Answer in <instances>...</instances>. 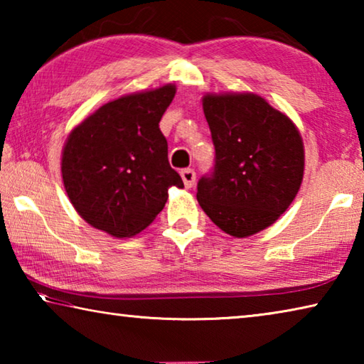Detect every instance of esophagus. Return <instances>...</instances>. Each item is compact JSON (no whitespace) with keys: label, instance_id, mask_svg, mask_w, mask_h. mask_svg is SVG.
Listing matches in <instances>:
<instances>
[{"label":"esophagus","instance_id":"esophagus-1","mask_svg":"<svg viewBox=\"0 0 364 364\" xmlns=\"http://www.w3.org/2000/svg\"><path fill=\"white\" fill-rule=\"evenodd\" d=\"M181 178H183L184 186H186L188 189L193 188L196 183V171L191 168H184V170H181Z\"/></svg>","mask_w":364,"mask_h":364}]
</instances>
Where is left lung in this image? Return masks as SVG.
I'll use <instances>...</instances> for the list:
<instances>
[{
    "label": "left lung",
    "mask_w": 364,
    "mask_h": 364,
    "mask_svg": "<svg viewBox=\"0 0 364 364\" xmlns=\"http://www.w3.org/2000/svg\"><path fill=\"white\" fill-rule=\"evenodd\" d=\"M215 168L197 183V200L221 231L247 237L284 213L305 170L299 128L255 93H207Z\"/></svg>",
    "instance_id": "left-lung-1"
}]
</instances>
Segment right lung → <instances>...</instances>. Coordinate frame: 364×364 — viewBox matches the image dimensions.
I'll return each mask as SVG.
<instances>
[{
    "instance_id": "1",
    "label": "right lung",
    "mask_w": 364,
    "mask_h": 364,
    "mask_svg": "<svg viewBox=\"0 0 364 364\" xmlns=\"http://www.w3.org/2000/svg\"><path fill=\"white\" fill-rule=\"evenodd\" d=\"M175 93L168 83L117 97L67 136L60 157L65 193L96 230L119 239L136 236L162 212L168 189L184 188L159 128Z\"/></svg>"
}]
</instances>
